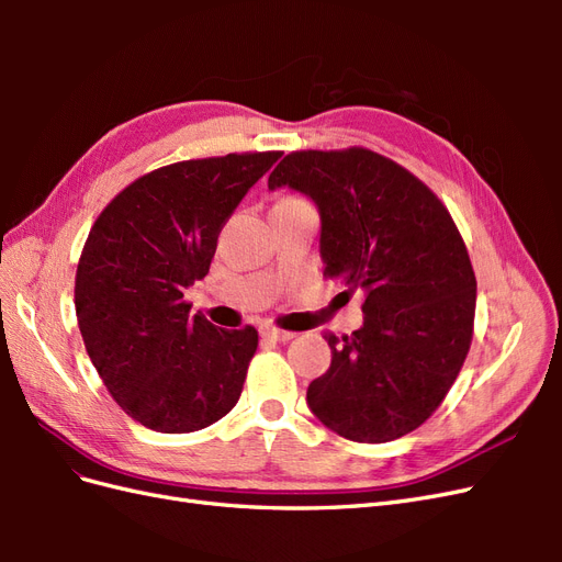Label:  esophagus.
<instances>
[{"label":"esophagus","mask_w":562,"mask_h":562,"mask_svg":"<svg viewBox=\"0 0 562 562\" xmlns=\"http://www.w3.org/2000/svg\"><path fill=\"white\" fill-rule=\"evenodd\" d=\"M260 333H262V337L277 339V342H288V339H293V337H295V333H291V330H281V328H277V326H265Z\"/></svg>","instance_id":"obj_1"}]
</instances>
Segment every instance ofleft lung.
<instances>
[{
  "instance_id": "obj_1",
  "label": "left lung",
  "mask_w": 562,
  "mask_h": 562,
  "mask_svg": "<svg viewBox=\"0 0 562 562\" xmlns=\"http://www.w3.org/2000/svg\"><path fill=\"white\" fill-rule=\"evenodd\" d=\"M293 187L321 211L323 277L366 295L363 326L326 333L330 368L312 413L356 443L415 431L443 403L471 347L475 274L452 215L401 164L366 147L291 151L269 190Z\"/></svg>"
}]
</instances>
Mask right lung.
Returning <instances> with one entry per match:
<instances>
[{"mask_svg": "<svg viewBox=\"0 0 562 562\" xmlns=\"http://www.w3.org/2000/svg\"><path fill=\"white\" fill-rule=\"evenodd\" d=\"M279 157L234 151L155 168L89 232L75 279L83 347L116 405L151 431L206 429L241 396L258 330L190 314L184 288L209 274L220 232Z\"/></svg>", "mask_w": 562, "mask_h": 562, "instance_id": "right-lung-1", "label": "right lung"}]
</instances>
